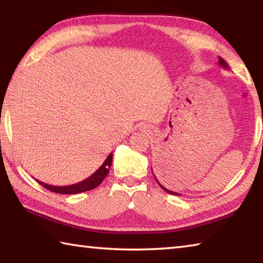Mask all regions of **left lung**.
<instances>
[{
	"label": "left lung",
	"mask_w": 263,
	"mask_h": 263,
	"mask_svg": "<svg viewBox=\"0 0 263 263\" xmlns=\"http://www.w3.org/2000/svg\"><path fill=\"white\" fill-rule=\"evenodd\" d=\"M218 64H219L222 68H226V69H229V65H228V62H226L224 59H222V58H219V62H218ZM154 175V174H153ZM154 177H155V175H154ZM155 180H157V182H158V184L161 186V188L166 191V193H168V194H171V195H175V196H180V194L179 193H175V191H173V190H169V189H167L166 186H163L161 183H160V182L158 181V179L157 177H155Z\"/></svg>",
	"instance_id": "left-lung-1"
}]
</instances>
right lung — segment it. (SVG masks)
Instances as JSON below:
<instances>
[{
  "instance_id": "add662e5",
  "label": "right lung",
  "mask_w": 263,
  "mask_h": 263,
  "mask_svg": "<svg viewBox=\"0 0 263 263\" xmlns=\"http://www.w3.org/2000/svg\"><path fill=\"white\" fill-rule=\"evenodd\" d=\"M111 163H112V153H110L108 155V158L105 159V161L102 163V166L97 169V171L91 174L89 177H87L86 180H83L81 182H78V183L70 184V185H51L47 183H44V182L35 180L39 184H42L44 188H46L48 190L53 191V193L57 194H62V195H74V194H80V193H84V191L95 189L96 186H99L103 180L105 179V176L108 175L109 169L111 167Z\"/></svg>"
}]
</instances>
